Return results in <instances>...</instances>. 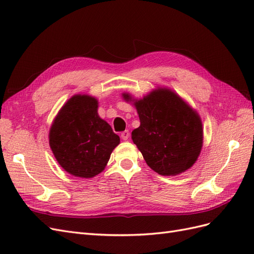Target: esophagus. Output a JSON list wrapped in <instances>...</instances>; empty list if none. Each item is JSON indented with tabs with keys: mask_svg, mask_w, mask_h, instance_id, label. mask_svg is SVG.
I'll return each mask as SVG.
<instances>
[{
	"mask_svg": "<svg viewBox=\"0 0 254 254\" xmlns=\"http://www.w3.org/2000/svg\"><path fill=\"white\" fill-rule=\"evenodd\" d=\"M129 135H130V133H129V131L128 130H125V131H123L122 133H121V137L124 141H126V140H128V137H129Z\"/></svg>",
	"mask_w": 254,
	"mask_h": 254,
	"instance_id": "esophagus-1",
	"label": "esophagus"
}]
</instances>
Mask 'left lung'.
I'll list each match as a JSON object with an SVG mask.
<instances>
[{
    "mask_svg": "<svg viewBox=\"0 0 254 254\" xmlns=\"http://www.w3.org/2000/svg\"><path fill=\"white\" fill-rule=\"evenodd\" d=\"M123 98L132 101L128 93H123ZM132 102L141 125L133 130L131 139L151 170L162 176H175L193 166L203 141L198 113L166 88L153 90Z\"/></svg>",
    "mask_w": 254,
    "mask_h": 254,
    "instance_id": "obj_1",
    "label": "left lung"
}]
</instances>
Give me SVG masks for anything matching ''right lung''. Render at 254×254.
Returning a JSON list of instances; mask_svg holds the SVG:
<instances>
[{
	"label": "right lung",
	"mask_w": 254,
	"mask_h": 254,
	"mask_svg": "<svg viewBox=\"0 0 254 254\" xmlns=\"http://www.w3.org/2000/svg\"><path fill=\"white\" fill-rule=\"evenodd\" d=\"M98 102L84 94L72 96L56 115L50 129V146L65 172L92 178L104 171L120 136L99 118Z\"/></svg>",
	"instance_id": "add662e5"
}]
</instances>
